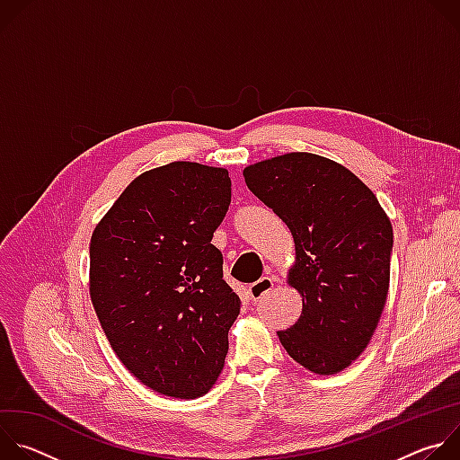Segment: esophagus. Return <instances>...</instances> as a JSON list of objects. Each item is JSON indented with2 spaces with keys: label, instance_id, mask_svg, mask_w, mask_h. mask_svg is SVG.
<instances>
[{
  "label": "esophagus",
  "instance_id": "obj_1",
  "mask_svg": "<svg viewBox=\"0 0 460 460\" xmlns=\"http://www.w3.org/2000/svg\"><path fill=\"white\" fill-rule=\"evenodd\" d=\"M275 286V280L273 279H268V277H261L258 282L251 284L249 286V296L251 300H260L261 296H264L266 293H270Z\"/></svg>",
  "mask_w": 460,
  "mask_h": 460
}]
</instances>
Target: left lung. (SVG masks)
Returning a JSON list of instances; mask_svg holds the SVG:
<instances>
[{
  "label": "left lung",
  "mask_w": 460,
  "mask_h": 460,
  "mask_svg": "<svg viewBox=\"0 0 460 460\" xmlns=\"http://www.w3.org/2000/svg\"><path fill=\"white\" fill-rule=\"evenodd\" d=\"M243 178L295 240L288 282L302 295V314L277 335L300 366L335 375L366 349L384 311L391 222L362 180L318 155L275 156Z\"/></svg>",
  "instance_id": "obj_1"
}]
</instances>
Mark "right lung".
Listing matches in <instances>:
<instances>
[{
	"mask_svg": "<svg viewBox=\"0 0 460 460\" xmlns=\"http://www.w3.org/2000/svg\"><path fill=\"white\" fill-rule=\"evenodd\" d=\"M229 204L226 169L172 162L130 181L93 233L89 291L102 330L162 395L199 399L224 367L240 298L211 240Z\"/></svg>",
	"mask_w": 460,
	"mask_h": 460,
	"instance_id": "1",
	"label": "right lung"
}]
</instances>
